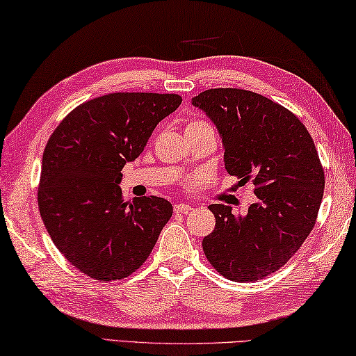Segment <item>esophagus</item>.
Masks as SVG:
<instances>
[{
	"label": "esophagus",
	"mask_w": 356,
	"mask_h": 356,
	"mask_svg": "<svg viewBox=\"0 0 356 356\" xmlns=\"http://www.w3.org/2000/svg\"><path fill=\"white\" fill-rule=\"evenodd\" d=\"M192 209H193V207L191 204H187V203H177L175 206H173V211H175L177 213H187V212H191Z\"/></svg>",
	"instance_id": "obj_1"
}]
</instances>
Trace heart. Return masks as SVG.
I'll return each instance as SVG.
<instances>
[{"label": "heart", "instance_id": "heart-1", "mask_svg": "<svg viewBox=\"0 0 356 356\" xmlns=\"http://www.w3.org/2000/svg\"><path fill=\"white\" fill-rule=\"evenodd\" d=\"M197 127H209V125L204 124V122H201V120H192V122L187 125V130H189V129H197Z\"/></svg>", "mask_w": 356, "mask_h": 356}]
</instances>
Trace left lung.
I'll return each instance as SVG.
<instances>
[{
    "instance_id": "left-lung-1",
    "label": "left lung",
    "mask_w": 356,
    "mask_h": 356,
    "mask_svg": "<svg viewBox=\"0 0 356 356\" xmlns=\"http://www.w3.org/2000/svg\"><path fill=\"white\" fill-rule=\"evenodd\" d=\"M218 129L225 167L252 179L257 203L246 216L211 204L216 227L203 251L221 276L256 282L282 268L312 232L324 195V167L310 133L285 106L257 92L212 88L192 99Z\"/></svg>"
}]
</instances>
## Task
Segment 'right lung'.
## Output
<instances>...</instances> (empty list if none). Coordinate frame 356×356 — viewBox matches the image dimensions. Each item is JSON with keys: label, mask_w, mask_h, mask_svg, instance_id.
Here are the masks:
<instances>
[{"label": "right lung", "mask_w": 356, "mask_h": 356, "mask_svg": "<svg viewBox=\"0 0 356 356\" xmlns=\"http://www.w3.org/2000/svg\"><path fill=\"white\" fill-rule=\"evenodd\" d=\"M178 95L111 92L74 108L43 153L38 209L70 264L97 282L135 273L155 246L173 207L159 197L129 203L118 186L125 163L143 153Z\"/></svg>", "instance_id": "obj_1"}]
</instances>
